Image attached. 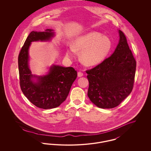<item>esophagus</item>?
Instances as JSON below:
<instances>
[{"label":"esophagus","mask_w":151,"mask_h":151,"mask_svg":"<svg viewBox=\"0 0 151 151\" xmlns=\"http://www.w3.org/2000/svg\"><path fill=\"white\" fill-rule=\"evenodd\" d=\"M83 76V72H80V71L78 72V77H81Z\"/></svg>","instance_id":"esophagus-1"}]
</instances>
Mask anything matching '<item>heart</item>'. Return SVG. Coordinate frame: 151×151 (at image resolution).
I'll list each match as a JSON object with an SVG mask.
<instances>
[{
    "instance_id": "heart-1",
    "label": "heart",
    "mask_w": 151,
    "mask_h": 151,
    "mask_svg": "<svg viewBox=\"0 0 151 151\" xmlns=\"http://www.w3.org/2000/svg\"><path fill=\"white\" fill-rule=\"evenodd\" d=\"M111 48V42L108 37L97 32H91L77 37L66 55L68 57H73L75 51H81L80 58L83 63L94 65L105 59Z\"/></svg>"
}]
</instances>
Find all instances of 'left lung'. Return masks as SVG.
I'll return each mask as SVG.
<instances>
[{
  "label": "left lung",
  "instance_id": "8db88e82",
  "mask_svg": "<svg viewBox=\"0 0 151 151\" xmlns=\"http://www.w3.org/2000/svg\"><path fill=\"white\" fill-rule=\"evenodd\" d=\"M119 41L114 52L100 65L86 71L88 96L99 108L119 105L131 92L137 62L124 33L119 30Z\"/></svg>",
  "mask_w": 151,
  "mask_h": 151
}]
</instances>
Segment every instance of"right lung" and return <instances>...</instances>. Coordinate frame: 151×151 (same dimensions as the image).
Listing matches in <instances>:
<instances>
[{
  "label": "right lung",
  "instance_id": "right-lung-1",
  "mask_svg": "<svg viewBox=\"0 0 151 151\" xmlns=\"http://www.w3.org/2000/svg\"><path fill=\"white\" fill-rule=\"evenodd\" d=\"M54 36L52 29H46L45 32L32 31L26 39L18 57L22 92L30 102L43 109L57 108L64 102L77 77V72L73 67L58 65L51 66L47 75L38 76L32 74L28 52L31 42L50 41Z\"/></svg>",
  "mask_w": 151,
  "mask_h": 151
}]
</instances>
